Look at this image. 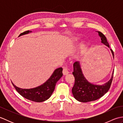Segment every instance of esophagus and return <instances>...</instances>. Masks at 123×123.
Returning a JSON list of instances; mask_svg holds the SVG:
<instances>
[{
	"mask_svg": "<svg viewBox=\"0 0 123 123\" xmlns=\"http://www.w3.org/2000/svg\"><path fill=\"white\" fill-rule=\"evenodd\" d=\"M69 73V69L67 67H64L63 70V74L64 75H67Z\"/></svg>",
	"mask_w": 123,
	"mask_h": 123,
	"instance_id": "1",
	"label": "esophagus"
}]
</instances>
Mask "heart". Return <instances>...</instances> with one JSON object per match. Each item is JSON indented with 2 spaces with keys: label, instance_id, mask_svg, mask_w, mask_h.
<instances>
[{
  "label": "heart",
  "instance_id": "heart-1",
  "mask_svg": "<svg viewBox=\"0 0 123 123\" xmlns=\"http://www.w3.org/2000/svg\"><path fill=\"white\" fill-rule=\"evenodd\" d=\"M81 42V39L79 37H76V36H74V37H72L70 38V43L71 44H78L79 43Z\"/></svg>",
  "mask_w": 123,
  "mask_h": 123
}]
</instances>
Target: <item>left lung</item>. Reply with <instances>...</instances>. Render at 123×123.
Listing matches in <instances>:
<instances>
[{
	"mask_svg": "<svg viewBox=\"0 0 123 123\" xmlns=\"http://www.w3.org/2000/svg\"><path fill=\"white\" fill-rule=\"evenodd\" d=\"M96 32L98 33L101 42L109 48V45L105 36L100 32ZM110 49L114 58V52L112 49ZM114 71V70L112 73L111 79L108 82L101 85H95L89 82L86 79L83 74L80 62L75 61L74 63V71L72 72L75 79L74 85L72 89L74 98L78 101L83 103L94 101L101 98L108 92L111 87Z\"/></svg>",
	"mask_w": 123,
	"mask_h": 123,
	"instance_id": "8db88e82",
	"label": "left lung"
}]
</instances>
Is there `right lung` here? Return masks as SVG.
I'll use <instances>...</instances> for the list:
<instances>
[{"label": "right lung", "mask_w": 123, "mask_h": 123, "mask_svg": "<svg viewBox=\"0 0 123 123\" xmlns=\"http://www.w3.org/2000/svg\"><path fill=\"white\" fill-rule=\"evenodd\" d=\"M30 33H32V31H26L20 34L19 36L27 34ZM62 70L63 69L62 68H59L55 69L51 77L45 82L35 88L22 89L17 87L12 82L15 89L23 97L31 101L41 103L46 100L51 96L56 82L63 75Z\"/></svg>", "instance_id": "right-lung-1"}]
</instances>
